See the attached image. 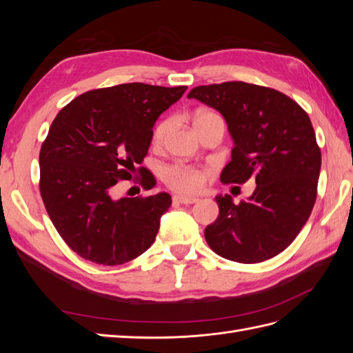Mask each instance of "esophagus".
Segmentation results:
<instances>
[{
	"instance_id": "34e87169",
	"label": "esophagus",
	"mask_w": 353,
	"mask_h": 353,
	"mask_svg": "<svg viewBox=\"0 0 353 353\" xmlns=\"http://www.w3.org/2000/svg\"><path fill=\"white\" fill-rule=\"evenodd\" d=\"M174 200L178 203H183V205H194V203L199 201L197 197H191V196H183V194H178L174 196Z\"/></svg>"
}]
</instances>
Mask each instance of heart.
I'll return each instance as SVG.
<instances>
[{
    "label": "heart",
    "instance_id": "1",
    "mask_svg": "<svg viewBox=\"0 0 353 353\" xmlns=\"http://www.w3.org/2000/svg\"><path fill=\"white\" fill-rule=\"evenodd\" d=\"M216 113L212 112H203L197 116L196 122H199L203 117L213 116ZM175 121L174 117H166V119L160 121L157 126L154 128L153 132V143L156 145H162L166 143L168 137L170 135L174 130ZM163 179L165 183L176 191H181V193H196L199 191L203 184H205V172L200 170L199 168L184 165V163H175V165H169L163 169Z\"/></svg>",
    "mask_w": 353,
    "mask_h": 353
}]
</instances>
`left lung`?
<instances>
[{"instance_id": "1", "label": "left lung", "mask_w": 353, "mask_h": 353, "mask_svg": "<svg viewBox=\"0 0 353 353\" xmlns=\"http://www.w3.org/2000/svg\"><path fill=\"white\" fill-rule=\"evenodd\" d=\"M188 99L225 117L234 148L222 183L256 181L239 205L216 196L218 219L205 230L209 248L240 263L274 258L297 237L316 200L321 150L311 119L285 94L241 81L200 85Z\"/></svg>"}]
</instances>
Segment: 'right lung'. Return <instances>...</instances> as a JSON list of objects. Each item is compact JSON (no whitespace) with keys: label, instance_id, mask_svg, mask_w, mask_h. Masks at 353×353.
Masks as SVG:
<instances>
[{"label":"right lung","instance_id":"add662e5","mask_svg":"<svg viewBox=\"0 0 353 353\" xmlns=\"http://www.w3.org/2000/svg\"><path fill=\"white\" fill-rule=\"evenodd\" d=\"M187 87L122 83L81 94L52 121L39 152V191L52 225L81 258L122 265L154 243L168 193L116 199V185L140 172L144 190L156 179L141 165L157 117Z\"/></svg>","mask_w":353,"mask_h":353}]
</instances>
